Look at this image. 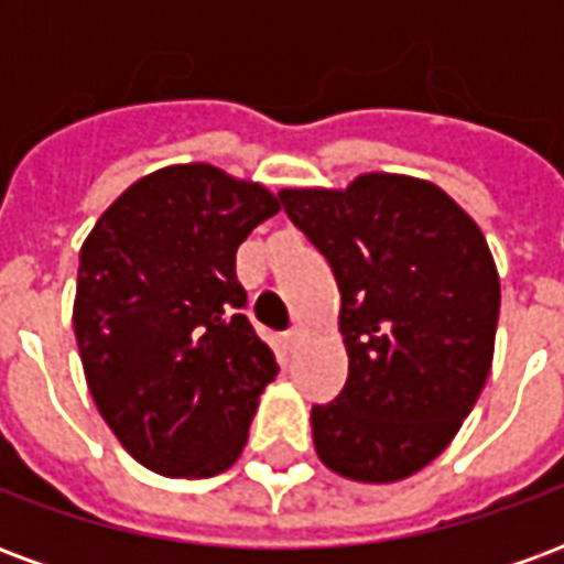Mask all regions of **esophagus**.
Returning <instances> with one entry per match:
<instances>
[{
    "label": "esophagus",
    "mask_w": 564,
    "mask_h": 564,
    "mask_svg": "<svg viewBox=\"0 0 564 564\" xmlns=\"http://www.w3.org/2000/svg\"><path fill=\"white\" fill-rule=\"evenodd\" d=\"M299 341H302V329H299V326H293L290 332H283V347H286V350H295Z\"/></svg>",
    "instance_id": "obj_1"
}]
</instances>
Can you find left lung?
Wrapping results in <instances>:
<instances>
[{"label": "left lung", "instance_id": "left-lung-1", "mask_svg": "<svg viewBox=\"0 0 564 564\" xmlns=\"http://www.w3.org/2000/svg\"><path fill=\"white\" fill-rule=\"evenodd\" d=\"M278 198L341 293L347 383L311 408L319 459L362 484L411 477L489 378L501 290L484 235L444 189L402 174Z\"/></svg>", "mask_w": 564, "mask_h": 564}]
</instances>
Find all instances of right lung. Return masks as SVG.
<instances>
[{"mask_svg": "<svg viewBox=\"0 0 564 564\" xmlns=\"http://www.w3.org/2000/svg\"><path fill=\"white\" fill-rule=\"evenodd\" d=\"M281 210L214 165L132 184L80 247L75 338L117 441L165 477L226 471L278 362L250 319L235 253Z\"/></svg>", "mask_w": 564, "mask_h": 564, "instance_id": "right-lung-1", "label": "right lung"}]
</instances>
